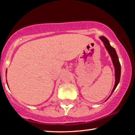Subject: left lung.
Listing matches in <instances>:
<instances>
[{"label":"left lung","mask_w":135,"mask_h":135,"mask_svg":"<svg viewBox=\"0 0 135 135\" xmlns=\"http://www.w3.org/2000/svg\"><path fill=\"white\" fill-rule=\"evenodd\" d=\"M99 38H100V39L102 40L103 43H104L105 47H106V50L108 51L109 53L110 56H111L112 62H113L114 68H115V85H114V88L112 91V93H111V95H112L114 90H115L116 87H117V85L119 84V83L120 79L121 66H120V64L119 58H118L117 54V53H116L115 49L112 47V46L110 45L109 40L107 39V38L105 37L101 36V37H99ZM110 97V95L109 96V97ZM109 98H108V99H109Z\"/></svg>","instance_id":"1"}]
</instances>
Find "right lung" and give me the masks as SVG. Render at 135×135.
Returning <instances> with one entry per match:
<instances>
[{"label": "right lung", "mask_w": 135, "mask_h": 135, "mask_svg": "<svg viewBox=\"0 0 135 135\" xmlns=\"http://www.w3.org/2000/svg\"><path fill=\"white\" fill-rule=\"evenodd\" d=\"M6 74H7V71H6Z\"/></svg>", "instance_id": "add662e5"}]
</instances>
